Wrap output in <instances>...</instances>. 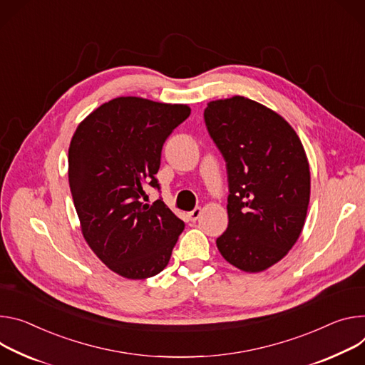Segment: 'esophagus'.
I'll use <instances>...</instances> for the list:
<instances>
[{"label": "esophagus", "mask_w": 365, "mask_h": 365, "mask_svg": "<svg viewBox=\"0 0 365 365\" xmlns=\"http://www.w3.org/2000/svg\"><path fill=\"white\" fill-rule=\"evenodd\" d=\"M201 212H202V210H201L200 207H196V208H193L190 212H187V217L190 218V221H196L197 218L201 217Z\"/></svg>", "instance_id": "esophagus-1"}]
</instances>
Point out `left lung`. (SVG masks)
Wrapping results in <instances>:
<instances>
[{"label": "left lung", "instance_id": "8db88e82", "mask_svg": "<svg viewBox=\"0 0 365 365\" xmlns=\"http://www.w3.org/2000/svg\"><path fill=\"white\" fill-rule=\"evenodd\" d=\"M204 119L225 160L230 192L228 227L217 247L242 271H264L304 225L310 170L303 144L284 118L242 96L208 103Z\"/></svg>", "mask_w": 365, "mask_h": 365}]
</instances>
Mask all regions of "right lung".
Listing matches in <instances>:
<instances>
[{
	"label": "right lung",
	"mask_w": 365,
	"mask_h": 365,
	"mask_svg": "<svg viewBox=\"0 0 365 365\" xmlns=\"http://www.w3.org/2000/svg\"><path fill=\"white\" fill-rule=\"evenodd\" d=\"M189 115L186 105L118 97L91 112L71 140L68 178L83 236L128 279L161 272L185 228L161 197L153 205L141 197L147 186L160 190L163 144Z\"/></svg>",
	"instance_id": "obj_1"
}]
</instances>
